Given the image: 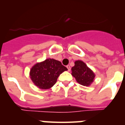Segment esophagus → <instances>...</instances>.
<instances>
[{"label":"esophagus","instance_id":"obj_1","mask_svg":"<svg viewBox=\"0 0 125 125\" xmlns=\"http://www.w3.org/2000/svg\"><path fill=\"white\" fill-rule=\"evenodd\" d=\"M66 67H67V68H68V71H70V70H71V67H70V66H69V65H68V66H66Z\"/></svg>","mask_w":125,"mask_h":125}]
</instances>
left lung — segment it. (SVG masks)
Returning <instances> with one entry per match:
<instances>
[{
	"mask_svg": "<svg viewBox=\"0 0 125 125\" xmlns=\"http://www.w3.org/2000/svg\"><path fill=\"white\" fill-rule=\"evenodd\" d=\"M71 74L75 78L77 82L83 86H89L94 81V73L82 61H75L74 66L71 68Z\"/></svg>",
	"mask_w": 125,
	"mask_h": 125,
	"instance_id": "8db88e82",
	"label": "left lung"
}]
</instances>
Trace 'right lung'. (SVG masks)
<instances>
[{"mask_svg": "<svg viewBox=\"0 0 125 125\" xmlns=\"http://www.w3.org/2000/svg\"><path fill=\"white\" fill-rule=\"evenodd\" d=\"M67 70L59 61L47 59L33 66L30 71V77L39 88L47 89L52 87L59 75Z\"/></svg>", "mask_w": 125, "mask_h": 125, "instance_id": "1", "label": "right lung"}]
</instances>
